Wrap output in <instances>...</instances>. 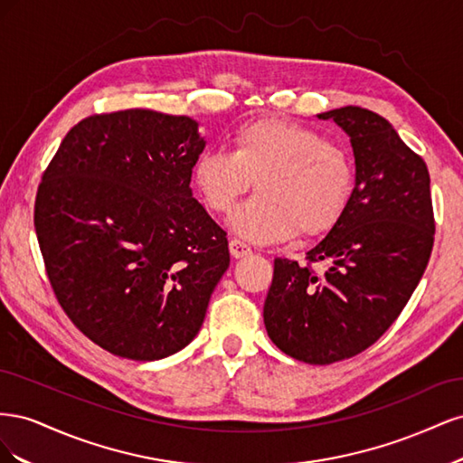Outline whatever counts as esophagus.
I'll list each match as a JSON object with an SVG mask.
<instances>
[{
    "label": "esophagus",
    "instance_id": "34e87169",
    "mask_svg": "<svg viewBox=\"0 0 463 463\" xmlns=\"http://www.w3.org/2000/svg\"><path fill=\"white\" fill-rule=\"evenodd\" d=\"M230 253H232L235 259H243V257L253 253V250H250V247H249L245 241L237 240V237H235V240L230 241Z\"/></svg>",
    "mask_w": 463,
    "mask_h": 463
}]
</instances>
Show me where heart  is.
I'll list each match as a JSON object with an SVG mask.
<instances>
[{
	"instance_id": "b5f03b06",
	"label": "heart",
	"mask_w": 463,
	"mask_h": 463,
	"mask_svg": "<svg viewBox=\"0 0 463 463\" xmlns=\"http://www.w3.org/2000/svg\"><path fill=\"white\" fill-rule=\"evenodd\" d=\"M257 179L259 193L235 210V233L255 243L320 235L344 216L354 191L345 146L282 118H259L232 135V152L206 148L193 165L204 206L226 214Z\"/></svg>"
}]
</instances>
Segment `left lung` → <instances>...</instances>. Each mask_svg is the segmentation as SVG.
Masks as SVG:
<instances>
[{
	"label": "left lung",
	"instance_id": "left-lung-1",
	"mask_svg": "<svg viewBox=\"0 0 463 463\" xmlns=\"http://www.w3.org/2000/svg\"><path fill=\"white\" fill-rule=\"evenodd\" d=\"M318 119L349 135L355 187L309 262L274 260L264 326L286 355L330 365L365 352L400 317L430 259L434 214L425 160L383 116L345 106Z\"/></svg>",
	"mask_w": 463,
	"mask_h": 463
}]
</instances>
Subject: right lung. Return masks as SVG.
Wrapping results in <instances>:
<instances>
[{
  "mask_svg": "<svg viewBox=\"0 0 463 463\" xmlns=\"http://www.w3.org/2000/svg\"><path fill=\"white\" fill-rule=\"evenodd\" d=\"M199 123L152 109L79 121L38 185L34 230L61 309L106 352L154 361L203 326L230 266L226 232L191 193Z\"/></svg>",
  "mask_w": 463,
  "mask_h": 463,
  "instance_id": "add662e5",
  "label": "right lung"
}]
</instances>
